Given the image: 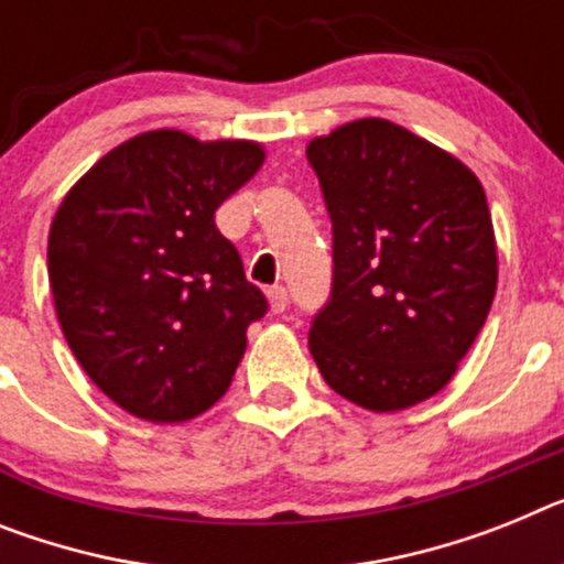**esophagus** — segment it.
Wrapping results in <instances>:
<instances>
[{
    "instance_id": "esophagus-1",
    "label": "esophagus",
    "mask_w": 564,
    "mask_h": 564,
    "mask_svg": "<svg viewBox=\"0 0 564 564\" xmlns=\"http://www.w3.org/2000/svg\"><path fill=\"white\" fill-rule=\"evenodd\" d=\"M268 305H271L273 314H282V311L288 307V291H285V288H282V285L271 288V291H268Z\"/></svg>"
}]
</instances>
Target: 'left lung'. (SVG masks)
Here are the masks:
<instances>
[{
    "label": "left lung",
    "instance_id": "1",
    "mask_svg": "<svg viewBox=\"0 0 564 564\" xmlns=\"http://www.w3.org/2000/svg\"><path fill=\"white\" fill-rule=\"evenodd\" d=\"M334 225V288L307 345L322 379L373 413L440 393L497 293V236L482 182L388 119L307 144Z\"/></svg>",
    "mask_w": 564,
    "mask_h": 564
}]
</instances>
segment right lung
Returning a JSON list of instances; mask_svg holds the SVG:
<instances>
[{"label": "right lung", "instance_id": "obj_1", "mask_svg": "<svg viewBox=\"0 0 564 564\" xmlns=\"http://www.w3.org/2000/svg\"><path fill=\"white\" fill-rule=\"evenodd\" d=\"M248 139L148 131L62 199L47 276L62 334L94 384L148 422H187L228 391L268 311L216 208L262 167Z\"/></svg>", "mask_w": 564, "mask_h": 564}]
</instances>
